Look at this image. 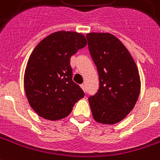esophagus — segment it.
I'll return each mask as SVG.
<instances>
[{
	"label": "esophagus",
	"mask_w": 160,
	"mask_h": 160,
	"mask_svg": "<svg viewBox=\"0 0 160 160\" xmlns=\"http://www.w3.org/2000/svg\"><path fill=\"white\" fill-rule=\"evenodd\" d=\"M80 87L82 88V90H83L84 92H86V86H85V85H83V84H82V85H80Z\"/></svg>",
	"instance_id": "34e87169"
}]
</instances>
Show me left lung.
I'll return each mask as SVG.
<instances>
[{
	"instance_id": "left-lung-1",
	"label": "left lung",
	"mask_w": 160,
	"mask_h": 160,
	"mask_svg": "<svg viewBox=\"0 0 160 160\" xmlns=\"http://www.w3.org/2000/svg\"><path fill=\"white\" fill-rule=\"evenodd\" d=\"M86 38L99 76V89L88 98L92 116L98 123L113 125L128 115L138 99L141 81L137 64L114 35L89 33Z\"/></svg>"
}]
</instances>
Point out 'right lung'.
I'll return each mask as SVG.
<instances>
[{
  "label": "right lung",
  "mask_w": 160,
  "mask_h": 160,
  "mask_svg": "<svg viewBox=\"0 0 160 160\" xmlns=\"http://www.w3.org/2000/svg\"><path fill=\"white\" fill-rule=\"evenodd\" d=\"M86 44L80 33L58 31L44 38L32 52L23 82L29 105L39 116L63 119L84 98L83 90L72 80L70 58Z\"/></svg>",
  "instance_id": "add662e5"
}]
</instances>
